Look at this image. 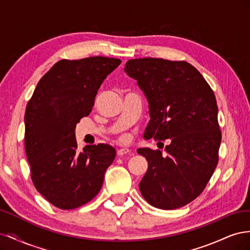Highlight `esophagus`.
<instances>
[{
	"label": "esophagus",
	"mask_w": 250,
	"mask_h": 250,
	"mask_svg": "<svg viewBox=\"0 0 250 250\" xmlns=\"http://www.w3.org/2000/svg\"><path fill=\"white\" fill-rule=\"evenodd\" d=\"M117 153H118L119 156H123L125 154H131V151L129 149H127V148H120L117 151Z\"/></svg>",
	"instance_id": "esophagus-1"
}]
</instances>
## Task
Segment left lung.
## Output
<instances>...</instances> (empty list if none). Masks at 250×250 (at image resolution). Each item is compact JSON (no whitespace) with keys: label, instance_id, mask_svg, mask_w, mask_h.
Returning <instances> with one entry per match:
<instances>
[{"label":"left lung","instance_id":"8db88e82","mask_svg":"<svg viewBox=\"0 0 250 250\" xmlns=\"http://www.w3.org/2000/svg\"><path fill=\"white\" fill-rule=\"evenodd\" d=\"M124 71L138 81L149 103L144 138L170 139L166 153L138 149L148 162L140 191L154 208L184 207L202 193L218 164L221 131L213 89L187 62L130 59Z\"/></svg>","mask_w":250,"mask_h":250}]
</instances>
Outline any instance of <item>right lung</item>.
<instances>
[{
	"label": "right lung",
	"instance_id": "1",
	"mask_svg": "<svg viewBox=\"0 0 250 250\" xmlns=\"http://www.w3.org/2000/svg\"><path fill=\"white\" fill-rule=\"evenodd\" d=\"M103 56L59 60L43 75L25 112V149L33 185L53 206L73 209L92 200L116 157L106 144L77 149L75 128L87 117L102 82L120 65Z\"/></svg>",
	"mask_w": 250,
	"mask_h": 250
}]
</instances>
